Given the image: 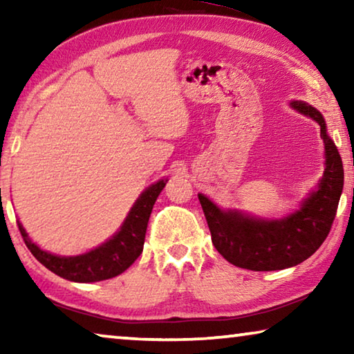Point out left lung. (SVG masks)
<instances>
[{
  "label": "left lung",
  "mask_w": 354,
  "mask_h": 354,
  "mask_svg": "<svg viewBox=\"0 0 354 354\" xmlns=\"http://www.w3.org/2000/svg\"><path fill=\"white\" fill-rule=\"evenodd\" d=\"M292 106L320 124L326 153V169L319 189L299 211L283 220H256L239 212L220 211L205 195H198L214 247L227 262L247 270H283L306 261L325 242L337 214L344 189L342 158L326 134L322 113L303 101H293Z\"/></svg>",
  "instance_id": "1"
}]
</instances>
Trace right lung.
<instances>
[{
    "label": "right lung",
    "mask_w": 354,
    "mask_h": 354,
    "mask_svg": "<svg viewBox=\"0 0 354 354\" xmlns=\"http://www.w3.org/2000/svg\"><path fill=\"white\" fill-rule=\"evenodd\" d=\"M164 187L165 181L160 179L159 183L153 184L151 187L143 192L131 209L122 230L111 241L86 254L61 257L46 253L29 241L20 223L19 230L28 250L34 254L35 259L44 263L48 270L56 273L57 277L75 281V283H95V281L109 279L123 273L142 254L149 215H151L154 203Z\"/></svg>",
    "instance_id": "1"
}]
</instances>
